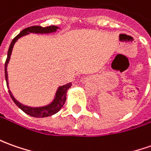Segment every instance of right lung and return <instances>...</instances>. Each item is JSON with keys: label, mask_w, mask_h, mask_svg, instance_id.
<instances>
[{"label": "right lung", "mask_w": 151, "mask_h": 151, "mask_svg": "<svg viewBox=\"0 0 151 151\" xmlns=\"http://www.w3.org/2000/svg\"><path fill=\"white\" fill-rule=\"evenodd\" d=\"M59 27L55 26V25H51V26H48V27H42L40 25H35V26H30L28 28L23 29L21 32L19 33V35L13 39V40L11 41V45L9 47L8 50V53H7V58L6 63H5V78H6V81L7 88L9 89V93L11 96V99L15 102L16 106L20 108L21 110L24 111V113H26L29 116H31L33 117H46V116H50L56 114L59 111L61 110L63 106L64 105L65 101H66V96H67V92L68 89L71 88L72 83H68L63 85V86H59L58 89L56 90V93L54 94V99L50 101V103H48L47 105L41 106H26L22 104L21 102L17 101L15 99V97L13 96V94L11 93L9 88V80H8V73H7V66L8 63L10 62V58H11V53L13 50V47L15 45V44L17 42V40L20 39L21 37L25 36L30 33H34V34H51V33H55L58 29H59Z\"/></svg>", "instance_id": "1"}]
</instances>
